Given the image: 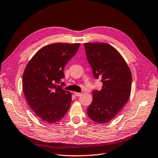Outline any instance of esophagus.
I'll return each mask as SVG.
<instances>
[{"mask_svg": "<svg viewBox=\"0 0 158 158\" xmlns=\"http://www.w3.org/2000/svg\"><path fill=\"white\" fill-rule=\"evenodd\" d=\"M74 94L76 96H81V95H82V93H79V92H74Z\"/></svg>", "mask_w": 158, "mask_h": 158, "instance_id": "1", "label": "esophagus"}]
</instances>
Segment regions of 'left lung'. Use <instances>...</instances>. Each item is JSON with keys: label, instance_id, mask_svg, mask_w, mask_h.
I'll return each mask as SVG.
<instances>
[{"label": "left lung", "instance_id": "1", "mask_svg": "<svg viewBox=\"0 0 158 158\" xmlns=\"http://www.w3.org/2000/svg\"><path fill=\"white\" fill-rule=\"evenodd\" d=\"M86 58L96 79L103 83L101 90L92 91L87 109L89 118L106 124L113 119L130 96L131 73L120 52L106 43L84 44Z\"/></svg>", "mask_w": 158, "mask_h": 158}]
</instances>
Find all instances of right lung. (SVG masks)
Listing matches in <instances>:
<instances>
[{"label":"right lung","mask_w":158,"mask_h":158,"mask_svg":"<svg viewBox=\"0 0 158 158\" xmlns=\"http://www.w3.org/2000/svg\"><path fill=\"white\" fill-rule=\"evenodd\" d=\"M79 46V43L45 45L36 52L25 69L24 94L33 112L44 122L59 121L69 108L72 94L56 83L64 78L63 70Z\"/></svg>","instance_id":"1"}]
</instances>
